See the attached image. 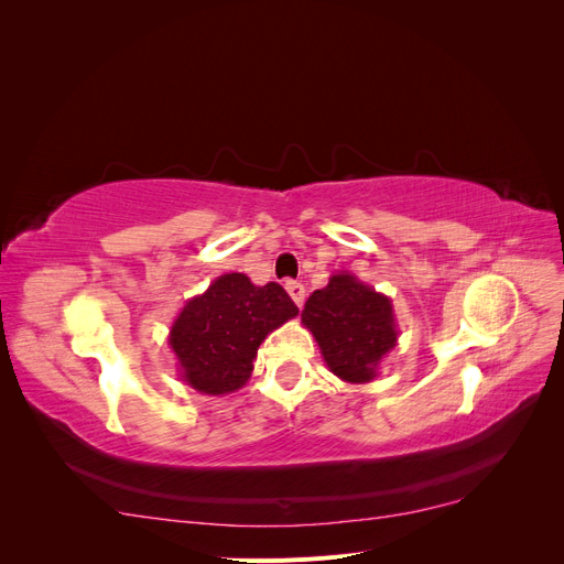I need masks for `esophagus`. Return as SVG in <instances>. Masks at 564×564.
<instances>
[{
  "label": "esophagus",
  "mask_w": 564,
  "mask_h": 564,
  "mask_svg": "<svg viewBox=\"0 0 564 564\" xmlns=\"http://www.w3.org/2000/svg\"><path fill=\"white\" fill-rule=\"evenodd\" d=\"M286 292L289 296L294 299V303L299 305V308H303V301H305V286L301 282H286Z\"/></svg>",
  "instance_id": "esophagus-1"
}]
</instances>
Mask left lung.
<instances>
[{
	"label": "left lung",
	"mask_w": 564,
	"mask_h": 564,
	"mask_svg": "<svg viewBox=\"0 0 564 564\" xmlns=\"http://www.w3.org/2000/svg\"><path fill=\"white\" fill-rule=\"evenodd\" d=\"M301 322L313 332L327 367L348 383L371 381L398 344L390 299L350 272L332 275L327 286L313 292Z\"/></svg>",
	"instance_id": "8db88e82"
}]
</instances>
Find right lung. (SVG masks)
Returning a JSON list of instances; mask_svg holds the SVG:
<instances>
[{
  "mask_svg": "<svg viewBox=\"0 0 564 564\" xmlns=\"http://www.w3.org/2000/svg\"><path fill=\"white\" fill-rule=\"evenodd\" d=\"M296 315L278 282L256 286L242 272L220 275L183 305L169 332L181 379L204 395L235 392L251 377L263 338Z\"/></svg>",
  "mask_w": 564,
  "mask_h": 564,
  "instance_id": "add662e5",
  "label": "right lung"
}]
</instances>
